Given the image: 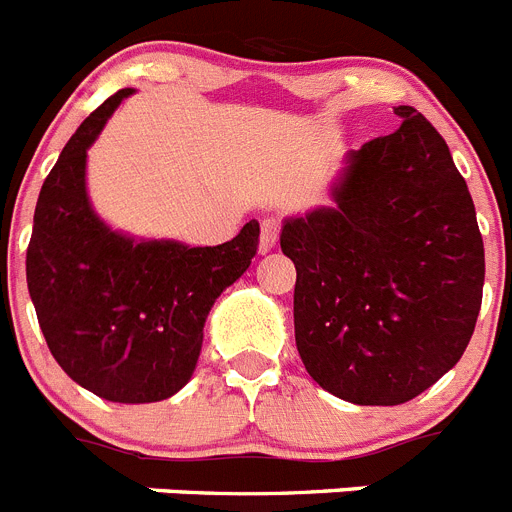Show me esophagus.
Segmentation results:
<instances>
[{"label": "esophagus", "instance_id": "obj_1", "mask_svg": "<svg viewBox=\"0 0 512 512\" xmlns=\"http://www.w3.org/2000/svg\"><path fill=\"white\" fill-rule=\"evenodd\" d=\"M277 238H279V220H274V217H264V220H261V241H259L261 253L269 251V248L277 243Z\"/></svg>", "mask_w": 512, "mask_h": 512}]
</instances>
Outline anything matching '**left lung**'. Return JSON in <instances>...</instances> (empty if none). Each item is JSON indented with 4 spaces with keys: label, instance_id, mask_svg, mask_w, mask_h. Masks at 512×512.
Returning a JSON list of instances; mask_svg holds the SVG:
<instances>
[{
    "label": "left lung",
    "instance_id": "obj_1",
    "mask_svg": "<svg viewBox=\"0 0 512 512\" xmlns=\"http://www.w3.org/2000/svg\"><path fill=\"white\" fill-rule=\"evenodd\" d=\"M346 156L333 207L287 217L295 341L307 374L354 405H402L461 359L485 246L446 140L415 107Z\"/></svg>",
    "mask_w": 512,
    "mask_h": 512
}]
</instances>
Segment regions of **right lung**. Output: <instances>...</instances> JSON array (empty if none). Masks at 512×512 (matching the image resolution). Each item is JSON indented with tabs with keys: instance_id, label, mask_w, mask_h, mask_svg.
Instances as JSON below:
<instances>
[{
	"instance_id": "obj_1",
	"label": "right lung",
	"mask_w": 512,
	"mask_h": 512,
	"mask_svg": "<svg viewBox=\"0 0 512 512\" xmlns=\"http://www.w3.org/2000/svg\"><path fill=\"white\" fill-rule=\"evenodd\" d=\"M102 102L45 176L27 246V289L53 359L110 402H158L192 377L202 330L225 287L251 266L259 223L223 246L135 241L99 220L87 194V151L117 104Z\"/></svg>"
}]
</instances>
